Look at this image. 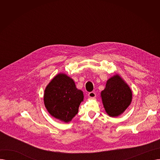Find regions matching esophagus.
<instances>
[{
	"mask_svg": "<svg viewBox=\"0 0 160 160\" xmlns=\"http://www.w3.org/2000/svg\"><path fill=\"white\" fill-rule=\"evenodd\" d=\"M88 97L90 98H94L96 97V93L93 91L90 92V93H88Z\"/></svg>",
	"mask_w": 160,
	"mask_h": 160,
	"instance_id": "1",
	"label": "esophagus"
}]
</instances>
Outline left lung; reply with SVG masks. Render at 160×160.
Returning a JSON list of instances; mask_svg holds the SVG:
<instances>
[{
	"label": "left lung",
	"mask_w": 160,
	"mask_h": 160,
	"mask_svg": "<svg viewBox=\"0 0 160 160\" xmlns=\"http://www.w3.org/2000/svg\"><path fill=\"white\" fill-rule=\"evenodd\" d=\"M101 97L106 113L114 117L127 110L132 102V93L127 83L115 74L107 81Z\"/></svg>",
	"instance_id": "8db88e82"
}]
</instances>
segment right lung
Here are the masks:
<instances>
[{
  "mask_svg": "<svg viewBox=\"0 0 160 160\" xmlns=\"http://www.w3.org/2000/svg\"><path fill=\"white\" fill-rule=\"evenodd\" d=\"M43 99L50 115L56 119L68 122L78 113L83 95L81 90L76 88L72 78L65 74L60 73L46 87Z\"/></svg>",
  "mask_w": 160,
  "mask_h": 160,
  "instance_id": "1",
  "label": "right lung"
}]
</instances>
